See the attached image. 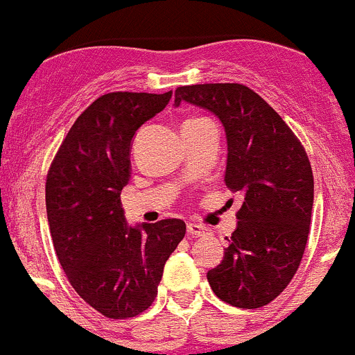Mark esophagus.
<instances>
[{"instance_id": "1", "label": "esophagus", "mask_w": 355, "mask_h": 355, "mask_svg": "<svg viewBox=\"0 0 355 355\" xmlns=\"http://www.w3.org/2000/svg\"><path fill=\"white\" fill-rule=\"evenodd\" d=\"M187 232L191 235V237H205V235L209 234V228H205V226L202 225H197V223H188Z\"/></svg>"}]
</instances>
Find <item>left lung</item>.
I'll return each mask as SVG.
<instances>
[{
	"mask_svg": "<svg viewBox=\"0 0 355 355\" xmlns=\"http://www.w3.org/2000/svg\"><path fill=\"white\" fill-rule=\"evenodd\" d=\"M211 111L225 127V183L242 197L225 256L207 272L212 291L239 309L268 305L291 282L305 252L313 175L305 150L268 103L241 83L175 90L174 106Z\"/></svg>",
	"mask_w": 355,
	"mask_h": 355,
	"instance_id": "obj_1",
	"label": "left lung"
}]
</instances>
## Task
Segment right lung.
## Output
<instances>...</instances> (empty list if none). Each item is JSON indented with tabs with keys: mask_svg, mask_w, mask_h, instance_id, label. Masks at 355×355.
<instances>
[{
	"mask_svg": "<svg viewBox=\"0 0 355 355\" xmlns=\"http://www.w3.org/2000/svg\"><path fill=\"white\" fill-rule=\"evenodd\" d=\"M171 97L101 96L76 118L46 175V216L60 266L74 291L110 319L136 317L153 303L165 261L187 234L175 218L130 226L120 200L134 136Z\"/></svg>",
	"mask_w": 355,
	"mask_h": 355,
	"instance_id": "obj_1",
	"label": "right lung"
}]
</instances>
